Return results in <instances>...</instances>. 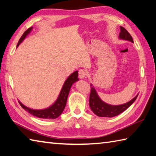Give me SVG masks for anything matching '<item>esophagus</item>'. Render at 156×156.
Masks as SVG:
<instances>
[{"label":"esophagus","instance_id":"esophagus-1","mask_svg":"<svg viewBox=\"0 0 156 156\" xmlns=\"http://www.w3.org/2000/svg\"><path fill=\"white\" fill-rule=\"evenodd\" d=\"M87 73L86 71L83 69H81L78 71V77L80 78L83 79L85 77V76H87Z\"/></svg>","mask_w":156,"mask_h":156}]
</instances>
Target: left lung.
I'll list each match as a JSON object with an SVG mask.
<instances>
[{"mask_svg":"<svg viewBox=\"0 0 156 156\" xmlns=\"http://www.w3.org/2000/svg\"><path fill=\"white\" fill-rule=\"evenodd\" d=\"M119 37L121 39H124V40L133 43L131 34L128 32V31L125 28L121 27V26ZM90 86L91 92L90 96H89V107H90L92 112L99 117L112 118L120 114L121 113L125 112L127 108L133 103L138 96V95H137L135 98H133V99L126 104L121 105H111L102 101L99 98L98 95L96 93V89L92 86V84H91Z\"/></svg>","mask_w":156,"mask_h":156,"instance_id":"left-lung-1","label":"left lung"}]
</instances>
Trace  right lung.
<instances>
[{
    "mask_svg": "<svg viewBox=\"0 0 156 156\" xmlns=\"http://www.w3.org/2000/svg\"><path fill=\"white\" fill-rule=\"evenodd\" d=\"M31 30H32V27L29 28L28 30H26L23 33V36H21L19 41H18L17 47H18L21 42L24 40L25 37L30 34ZM78 71H76V72L72 73V74L69 76L68 78L65 82L64 84H63V87L61 91H60V93L59 94L58 98L56 100V101L49 108L41 110H35L25 107V105H23L20 102H19L20 106L22 107L23 109H24L25 111H27V112L31 113V115H33L34 116H36V117L39 118H43V119H55V118L58 117L62 113L63 110H64L66 106V103H67V97L69 93L71 87H72L73 83H74L75 82L78 80Z\"/></svg>",
    "mask_w": 156,
    "mask_h": 156,
    "instance_id": "obj_1",
    "label": "right lung"
}]
</instances>
